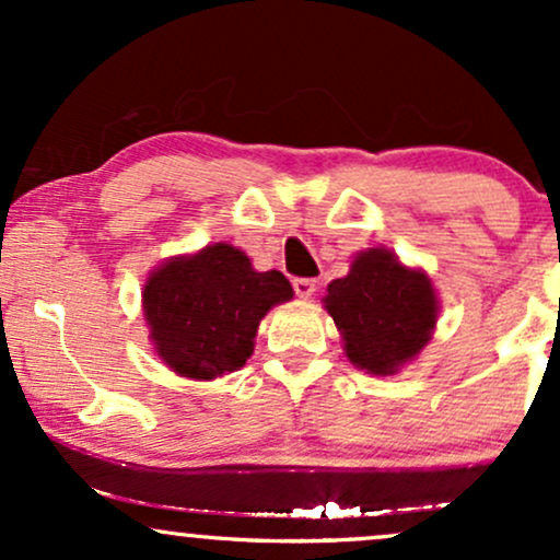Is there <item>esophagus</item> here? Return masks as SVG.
I'll list each match as a JSON object with an SVG mask.
<instances>
[{
  "label": "esophagus",
  "mask_w": 560,
  "mask_h": 560,
  "mask_svg": "<svg viewBox=\"0 0 560 560\" xmlns=\"http://www.w3.org/2000/svg\"><path fill=\"white\" fill-rule=\"evenodd\" d=\"M292 287L294 292H298V298H311V294L316 292V281L313 279H294Z\"/></svg>",
  "instance_id": "1"
}]
</instances>
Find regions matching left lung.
I'll return each instance as SVG.
<instances>
[{"label":"left lung","instance_id":"1","mask_svg":"<svg viewBox=\"0 0 560 560\" xmlns=\"http://www.w3.org/2000/svg\"><path fill=\"white\" fill-rule=\"evenodd\" d=\"M324 307L337 324L345 355L376 376H392L432 339L440 300L432 279L384 247L358 253L350 273L326 289Z\"/></svg>","mask_w":560,"mask_h":560}]
</instances>
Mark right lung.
I'll return each mask as SVG.
<instances>
[{
    "label": "right lung",
    "mask_w": 560,
    "mask_h": 560,
    "mask_svg": "<svg viewBox=\"0 0 560 560\" xmlns=\"http://www.w3.org/2000/svg\"><path fill=\"white\" fill-rule=\"evenodd\" d=\"M292 294L284 273L255 271L242 249L215 242L155 268L141 302L163 363L210 382L247 363L262 316Z\"/></svg>",
    "instance_id": "add662e5"
}]
</instances>
